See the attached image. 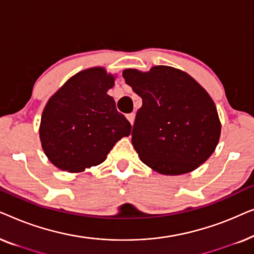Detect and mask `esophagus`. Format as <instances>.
<instances>
[{
  "instance_id": "esophagus-1",
  "label": "esophagus",
  "mask_w": 254,
  "mask_h": 254,
  "mask_svg": "<svg viewBox=\"0 0 254 254\" xmlns=\"http://www.w3.org/2000/svg\"><path fill=\"white\" fill-rule=\"evenodd\" d=\"M127 119L129 121L130 125L134 124V120H135V114L134 113H130V114H127Z\"/></svg>"
}]
</instances>
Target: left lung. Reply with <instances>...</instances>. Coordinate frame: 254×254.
Here are the masks:
<instances>
[{
    "mask_svg": "<svg viewBox=\"0 0 254 254\" xmlns=\"http://www.w3.org/2000/svg\"><path fill=\"white\" fill-rule=\"evenodd\" d=\"M123 76L142 98L131 133L141 161L165 176L185 175L203 164L221 136L209 93L187 72L169 65L125 69Z\"/></svg>",
    "mask_w": 254,
    "mask_h": 254,
    "instance_id": "1",
    "label": "left lung"
}]
</instances>
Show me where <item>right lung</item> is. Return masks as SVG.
<instances>
[{
    "label": "right lung",
    "mask_w": 254,
    "mask_h": 254,
    "mask_svg": "<svg viewBox=\"0 0 254 254\" xmlns=\"http://www.w3.org/2000/svg\"><path fill=\"white\" fill-rule=\"evenodd\" d=\"M114 81L116 76L104 67L88 68L48 99L39 137L45 155L58 169L83 172L103 163L118 141L129 136V121L107 95Z\"/></svg>",
    "instance_id": "1"
}]
</instances>
